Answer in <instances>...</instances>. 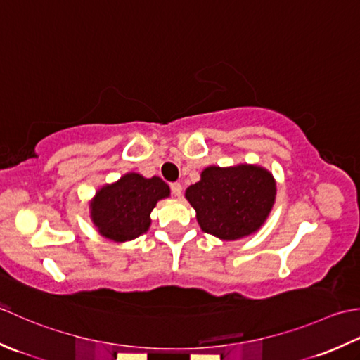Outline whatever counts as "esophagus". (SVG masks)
<instances>
[{
    "label": "esophagus",
    "instance_id": "obj_1",
    "mask_svg": "<svg viewBox=\"0 0 360 360\" xmlns=\"http://www.w3.org/2000/svg\"><path fill=\"white\" fill-rule=\"evenodd\" d=\"M181 185L180 183H172L171 185V191H172V194L175 195V197H180L181 195Z\"/></svg>",
    "mask_w": 360,
    "mask_h": 360
}]
</instances>
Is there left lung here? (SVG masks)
I'll return each mask as SVG.
<instances>
[{
  "label": "left lung",
  "mask_w": 360,
  "mask_h": 360,
  "mask_svg": "<svg viewBox=\"0 0 360 360\" xmlns=\"http://www.w3.org/2000/svg\"><path fill=\"white\" fill-rule=\"evenodd\" d=\"M200 229L222 240H238L258 231L276 199L274 174L258 165L208 166L186 188Z\"/></svg>",
  "instance_id": "left-lung-1"
}]
</instances>
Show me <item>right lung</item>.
Returning a JSON list of instances; mask_svg holds the SVG:
<instances>
[{
  "label": "right lung",
  "mask_w": 360,
  "mask_h": 360,
  "mask_svg": "<svg viewBox=\"0 0 360 360\" xmlns=\"http://www.w3.org/2000/svg\"><path fill=\"white\" fill-rule=\"evenodd\" d=\"M169 195V186L157 175L146 179L127 172L96 191L88 202L90 219L101 236L122 244L149 230L152 210Z\"/></svg>",
  "instance_id": "add662e5"
}]
</instances>
